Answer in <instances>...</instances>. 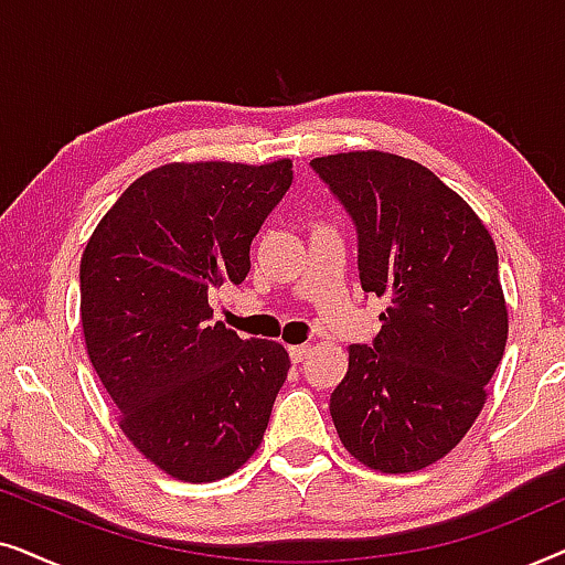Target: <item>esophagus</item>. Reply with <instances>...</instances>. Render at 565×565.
Segmentation results:
<instances>
[{"label":"esophagus","instance_id":"1","mask_svg":"<svg viewBox=\"0 0 565 565\" xmlns=\"http://www.w3.org/2000/svg\"><path fill=\"white\" fill-rule=\"evenodd\" d=\"M288 354L292 362H303L308 354H311V344H292L288 347Z\"/></svg>","mask_w":565,"mask_h":565}]
</instances>
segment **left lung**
<instances>
[{"instance_id":"left-lung-1","label":"left lung","mask_w":565,"mask_h":565,"mask_svg":"<svg viewBox=\"0 0 565 565\" xmlns=\"http://www.w3.org/2000/svg\"><path fill=\"white\" fill-rule=\"evenodd\" d=\"M311 169L358 231L362 290L388 300L331 393L337 435L381 473L422 470L466 437L504 354L497 246L466 200L412 159L350 151Z\"/></svg>"}]
</instances>
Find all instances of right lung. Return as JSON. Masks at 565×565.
<instances>
[{
    "label": "right lung",
    "instance_id": "right-lung-1",
    "mask_svg": "<svg viewBox=\"0 0 565 565\" xmlns=\"http://www.w3.org/2000/svg\"><path fill=\"white\" fill-rule=\"evenodd\" d=\"M292 161L164 164L122 192L82 257V327L126 437L180 481H218L265 437L290 370L282 344L213 323L207 296L242 285L252 238Z\"/></svg>",
    "mask_w": 565,
    "mask_h": 565
}]
</instances>
